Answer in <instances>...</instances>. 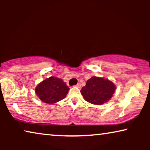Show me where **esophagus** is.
I'll use <instances>...</instances> for the list:
<instances>
[{"instance_id": "esophagus-1", "label": "esophagus", "mask_w": 150, "mask_h": 150, "mask_svg": "<svg viewBox=\"0 0 150 150\" xmlns=\"http://www.w3.org/2000/svg\"><path fill=\"white\" fill-rule=\"evenodd\" d=\"M75 87H76L78 88H81V85L80 83H78L76 85H75Z\"/></svg>"}]
</instances>
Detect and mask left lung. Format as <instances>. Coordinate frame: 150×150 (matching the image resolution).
<instances>
[{"instance_id": "obj_1", "label": "left lung", "mask_w": 150, "mask_h": 150, "mask_svg": "<svg viewBox=\"0 0 150 150\" xmlns=\"http://www.w3.org/2000/svg\"><path fill=\"white\" fill-rule=\"evenodd\" d=\"M115 84L108 79L93 76L88 80L81 89L86 101L96 105H102L112 98L115 91Z\"/></svg>"}]
</instances>
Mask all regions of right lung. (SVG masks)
<instances>
[{
    "instance_id": "obj_1",
    "label": "right lung",
    "mask_w": 150,
    "mask_h": 150,
    "mask_svg": "<svg viewBox=\"0 0 150 150\" xmlns=\"http://www.w3.org/2000/svg\"><path fill=\"white\" fill-rule=\"evenodd\" d=\"M69 89L62 79L51 76L37 86L35 93L43 102L51 104L64 99Z\"/></svg>"
}]
</instances>
